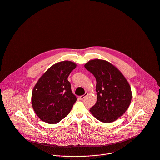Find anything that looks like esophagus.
I'll use <instances>...</instances> for the list:
<instances>
[{
	"label": "esophagus",
	"mask_w": 160,
	"mask_h": 160,
	"mask_svg": "<svg viewBox=\"0 0 160 160\" xmlns=\"http://www.w3.org/2000/svg\"><path fill=\"white\" fill-rule=\"evenodd\" d=\"M88 93H86L84 95H82V96H81L79 98V99H81V100H82L83 99H84L85 98V97L86 96H88Z\"/></svg>",
	"instance_id": "34e87169"
}]
</instances>
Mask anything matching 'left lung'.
I'll return each instance as SVG.
<instances>
[{
  "label": "left lung",
  "instance_id": "left-lung-1",
  "mask_svg": "<svg viewBox=\"0 0 160 160\" xmlns=\"http://www.w3.org/2000/svg\"><path fill=\"white\" fill-rule=\"evenodd\" d=\"M96 79L97 102L90 112L98 120L110 123L121 117L132 100L130 86L123 74L106 60L94 59L84 65Z\"/></svg>",
  "mask_w": 160,
  "mask_h": 160
}]
</instances>
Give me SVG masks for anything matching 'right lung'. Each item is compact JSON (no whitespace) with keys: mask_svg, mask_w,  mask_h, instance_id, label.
I'll return each mask as SVG.
<instances>
[{"mask_svg":"<svg viewBox=\"0 0 160 160\" xmlns=\"http://www.w3.org/2000/svg\"><path fill=\"white\" fill-rule=\"evenodd\" d=\"M76 64L70 61L55 63L39 78L32 94V105L42 121L55 124L66 117L77 98L68 78Z\"/></svg>","mask_w":160,"mask_h":160,"instance_id":"obj_1","label":"right lung"}]
</instances>
